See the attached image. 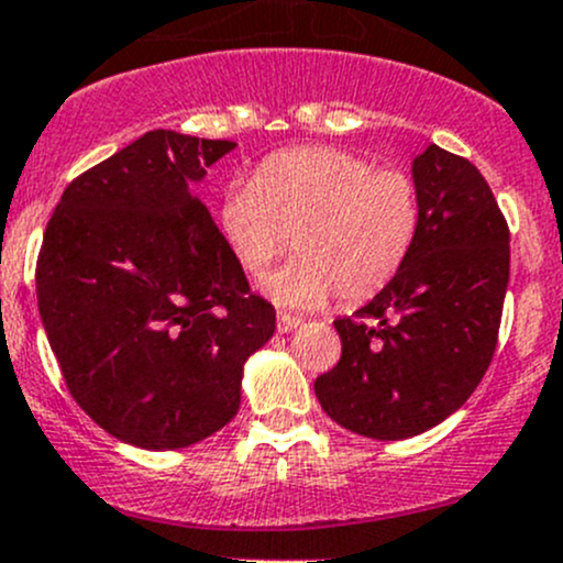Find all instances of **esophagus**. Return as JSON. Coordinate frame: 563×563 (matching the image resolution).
<instances>
[{
  "mask_svg": "<svg viewBox=\"0 0 563 563\" xmlns=\"http://www.w3.org/2000/svg\"><path fill=\"white\" fill-rule=\"evenodd\" d=\"M298 324H300V317H292V314L276 317V328H279V333H289V330L298 328Z\"/></svg>",
  "mask_w": 563,
  "mask_h": 563,
  "instance_id": "34e87169",
  "label": "esophagus"
}]
</instances>
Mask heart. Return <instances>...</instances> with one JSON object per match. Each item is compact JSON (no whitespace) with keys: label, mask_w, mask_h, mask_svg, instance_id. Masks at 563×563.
I'll use <instances>...</instances> for the list:
<instances>
[{"label":"heart","mask_w":563,"mask_h":563,"mask_svg":"<svg viewBox=\"0 0 563 563\" xmlns=\"http://www.w3.org/2000/svg\"><path fill=\"white\" fill-rule=\"evenodd\" d=\"M235 263L263 279L276 260L298 257L268 282L284 306H320L330 295L361 303L393 282L420 233V189L407 170L361 154L300 146L265 156L219 211Z\"/></svg>","instance_id":"obj_1"}]
</instances>
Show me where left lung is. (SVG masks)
I'll return each mask as SVG.
<instances>
[{"mask_svg": "<svg viewBox=\"0 0 563 563\" xmlns=\"http://www.w3.org/2000/svg\"><path fill=\"white\" fill-rule=\"evenodd\" d=\"M411 173L415 249L368 306L333 322L341 357L314 382L339 426L385 442L466 404L494 361L509 282V228L483 173L433 143Z\"/></svg>", "mask_w": 563, "mask_h": 563, "instance_id": "left-lung-1", "label": "left lung"}]
</instances>
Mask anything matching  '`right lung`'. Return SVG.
I'll return each instance as SVG.
<instances>
[{
	"label": "right lung",
	"mask_w": 563,
	"mask_h": 563,
	"mask_svg": "<svg viewBox=\"0 0 563 563\" xmlns=\"http://www.w3.org/2000/svg\"><path fill=\"white\" fill-rule=\"evenodd\" d=\"M230 141L154 130L69 181L37 254V306L69 396L110 437L176 450L241 407L276 330L189 181Z\"/></svg>",
	"instance_id": "right-lung-1"
}]
</instances>
